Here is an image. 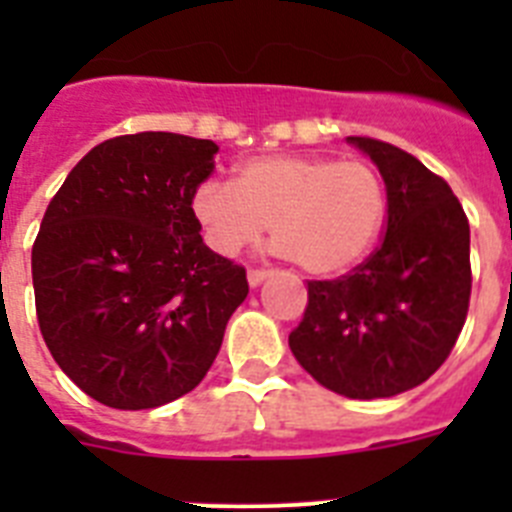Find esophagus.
Returning <instances> with one entry per match:
<instances>
[{"label":"esophagus","instance_id":"esophagus-1","mask_svg":"<svg viewBox=\"0 0 512 512\" xmlns=\"http://www.w3.org/2000/svg\"><path fill=\"white\" fill-rule=\"evenodd\" d=\"M269 274H271L269 269H251V271H248V284H251V287H259V284L264 282Z\"/></svg>","mask_w":512,"mask_h":512}]
</instances>
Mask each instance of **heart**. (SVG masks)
<instances>
[{"instance_id":"b5f03b06","label":"heart","mask_w":512,"mask_h":512,"mask_svg":"<svg viewBox=\"0 0 512 512\" xmlns=\"http://www.w3.org/2000/svg\"><path fill=\"white\" fill-rule=\"evenodd\" d=\"M192 212L205 243L220 256L251 248L269 225L274 251L310 274H338L374 246L387 194L364 161L261 156L243 161L233 184H200Z\"/></svg>"}]
</instances>
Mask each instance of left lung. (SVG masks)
<instances>
[{"mask_svg": "<svg viewBox=\"0 0 512 512\" xmlns=\"http://www.w3.org/2000/svg\"><path fill=\"white\" fill-rule=\"evenodd\" d=\"M348 143L382 174L387 230L356 269L307 282L289 348L323 387L374 400L423 384L456 346L472 295L469 220L449 184L415 156L366 135Z\"/></svg>", "mask_w": 512, "mask_h": 512, "instance_id": "1", "label": "left lung"}]
</instances>
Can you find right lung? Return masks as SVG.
Returning a JSON list of instances; mask_svg holds the SVG:
<instances>
[{"label":"right lung","instance_id":"add662e5","mask_svg":"<svg viewBox=\"0 0 512 512\" xmlns=\"http://www.w3.org/2000/svg\"><path fill=\"white\" fill-rule=\"evenodd\" d=\"M215 153L189 135H117L81 158L45 210L33 243L40 333L107 408L192 392L246 300V269L205 246L192 212Z\"/></svg>","mask_w":512,"mask_h":512}]
</instances>
